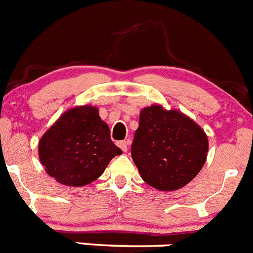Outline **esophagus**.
<instances>
[{
    "mask_svg": "<svg viewBox=\"0 0 253 253\" xmlns=\"http://www.w3.org/2000/svg\"><path fill=\"white\" fill-rule=\"evenodd\" d=\"M117 145H119V147L121 148L122 152H127V148H128V142L121 141V142L117 143Z\"/></svg>",
    "mask_w": 253,
    "mask_h": 253,
    "instance_id": "esophagus-1",
    "label": "esophagus"
}]
</instances>
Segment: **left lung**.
Returning <instances> with one entry per match:
<instances>
[{
  "label": "left lung",
  "mask_w": 253,
  "mask_h": 253,
  "mask_svg": "<svg viewBox=\"0 0 253 253\" xmlns=\"http://www.w3.org/2000/svg\"><path fill=\"white\" fill-rule=\"evenodd\" d=\"M208 138L193 120L160 105L144 108L131 147L141 177L160 191L187 185L205 165Z\"/></svg>",
  "instance_id": "1"
}]
</instances>
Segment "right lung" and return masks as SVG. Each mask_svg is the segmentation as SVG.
I'll return each mask as SVG.
<instances>
[{
  "label": "right lung",
  "instance_id": "obj_1",
  "mask_svg": "<svg viewBox=\"0 0 253 253\" xmlns=\"http://www.w3.org/2000/svg\"><path fill=\"white\" fill-rule=\"evenodd\" d=\"M122 150L110 138L98 108L76 106L60 116L39 141V158L51 177L67 186H85L103 175Z\"/></svg>",
  "mask_w": 253,
  "mask_h": 253
}]
</instances>
